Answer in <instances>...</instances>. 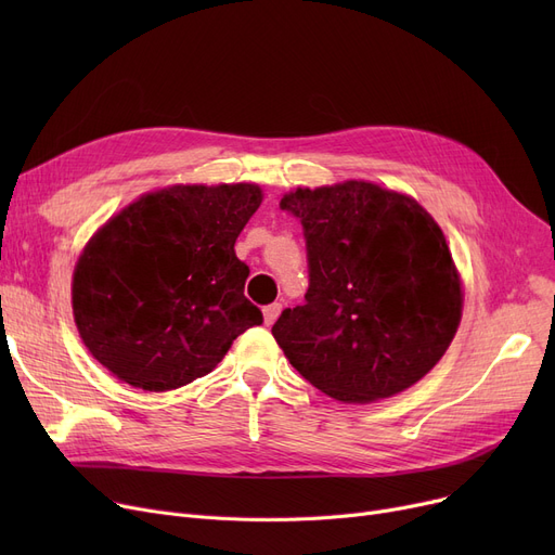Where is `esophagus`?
Listing matches in <instances>:
<instances>
[{"label": "esophagus", "mask_w": 555, "mask_h": 555, "mask_svg": "<svg viewBox=\"0 0 555 555\" xmlns=\"http://www.w3.org/2000/svg\"><path fill=\"white\" fill-rule=\"evenodd\" d=\"M281 310H283V304H279V301L262 308V319H266V326H272L276 322V317L281 314Z\"/></svg>", "instance_id": "obj_1"}]
</instances>
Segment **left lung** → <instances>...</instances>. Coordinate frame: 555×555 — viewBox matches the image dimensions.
Instances as JSON below:
<instances>
[{
  "label": "left lung",
  "mask_w": 555,
  "mask_h": 555,
  "mask_svg": "<svg viewBox=\"0 0 555 555\" xmlns=\"http://www.w3.org/2000/svg\"><path fill=\"white\" fill-rule=\"evenodd\" d=\"M306 238L308 293L272 335L306 380L341 402L389 398L443 358L461 283L443 231L412 197L369 182L281 199Z\"/></svg>",
  "instance_id": "left-lung-1"
}]
</instances>
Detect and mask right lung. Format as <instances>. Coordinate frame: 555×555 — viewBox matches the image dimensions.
<instances>
[{
	"label": "right lung",
	"mask_w": 555,
	"mask_h": 555,
	"mask_svg": "<svg viewBox=\"0 0 555 555\" xmlns=\"http://www.w3.org/2000/svg\"><path fill=\"white\" fill-rule=\"evenodd\" d=\"M256 184L170 186L143 195L85 247L74 317L90 353L143 391L207 375L262 324L233 245L260 207Z\"/></svg>",
	"instance_id": "1"
}]
</instances>
